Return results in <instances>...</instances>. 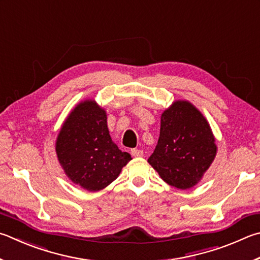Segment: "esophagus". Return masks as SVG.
I'll return each instance as SVG.
<instances>
[{
    "label": "esophagus",
    "instance_id": "esophagus-1",
    "mask_svg": "<svg viewBox=\"0 0 260 260\" xmlns=\"http://www.w3.org/2000/svg\"><path fill=\"white\" fill-rule=\"evenodd\" d=\"M131 154L135 158H141V157H143V151L140 149H133L131 151Z\"/></svg>",
    "mask_w": 260,
    "mask_h": 260
}]
</instances>
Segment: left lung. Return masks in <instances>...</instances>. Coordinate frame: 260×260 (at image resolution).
<instances>
[{"label":"left lung","mask_w":260,"mask_h":260,"mask_svg":"<svg viewBox=\"0 0 260 260\" xmlns=\"http://www.w3.org/2000/svg\"><path fill=\"white\" fill-rule=\"evenodd\" d=\"M217 153L215 136L199 109L176 100L160 118V135L148 162L159 176L177 190L201 181Z\"/></svg>","instance_id":"obj_1"}]
</instances>
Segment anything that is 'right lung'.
Masks as SVG:
<instances>
[{"mask_svg": "<svg viewBox=\"0 0 260 260\" xmlns=\"http://www.w3.org/2000/svg\"><path fill=\"white\" fill-rule=\"evenodd\" d=\"M55 152L70 181L89 192L107 187L132 160L111 140L107 112L92 99L79 102L66 118Z\"/></svg>", "mask_w": 260, "mask_h": 260, "instance_id": "add662e5", "label": "right lung"}]
</instances>
